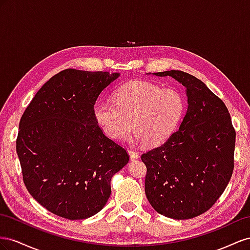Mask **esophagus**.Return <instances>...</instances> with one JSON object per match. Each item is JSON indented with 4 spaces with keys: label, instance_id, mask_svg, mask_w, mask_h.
I'll list each match as a JSON object with an SVG mask.
<instances>
[{
    "label": "esophagus",
    "instance_id": "esophagus-1",
    "mask_svg": "<svg viewBox=\"0 0 250 250\" xmlns=\"http://www.w3.org/2000/svg\"><path fill=\"white\" fill-rule=\"evenodd\" d=\"M129 155L131 160H135L139 158V153L136 151H133V149H129Z\"/></svg>",
    "mask_w": 250,
    "mask_h": 250
}]
</instances>
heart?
Returning a JSON list of instances; mask_svg holds the SVG:
<instances>
[{"mask_svg": "<svg viewBox=\"0 0 250 250\" xmlns=\"http://www.w3.org/2000/svg\"><path fill=\"white\" fill-rule=\"evenodd\" d=\"M184 109L180 91L136 81L120 87L114 93V102L97 101L93 114L104 134L114 140L125 139L134 126L137 139L158 146L176 130Z\"/></svg>", "mask_w": 250, "mask_h": 250, "instance_id": "b5f03b06", "label": "heart"}]
</instances>
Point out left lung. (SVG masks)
Returning <instances> with one entry per match:
<instances>
[{
    "label": "left lung",
    "mask_w": 250,
    "mask_h": 250,
    "mask_svg": "<svg viewBox=\"0 0 250 250\" xmlns=\"http://www.w3.org/2000/svg\"><path fill=\"white\" fill-rule=\"evenodd\" d=\"M154 75L182 83L188 105L179 129L141 155L146 195L160 215L191 219L208 211L229 182L236 131L225 104L197 77L179 70Z\"/></svg>",
    "instance_id": "left-lung-1"
}]
</instances>
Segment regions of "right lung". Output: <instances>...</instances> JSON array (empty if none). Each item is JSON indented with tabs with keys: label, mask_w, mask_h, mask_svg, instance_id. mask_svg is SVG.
I'll return each mask as SVG.
<instances>
[{
	"label": "right lung",
	"mask_w": 250,
	"mask_h": 250,
	"mask_svg": "<svg viewBox=\"0 0 250 250\" xmlns=\"http://www.w3.org/2000/svg\"><path fill=\"white\" fill-rule=\"evenodd\" d=\"M119 73L66 69L42 85L20 121L17 153L28 191L56 216L82 220L104 208L112 177L129 162L94 118Z\"/></svg>",
	"instance_id": "right-lung-1"
}]
</instances>
